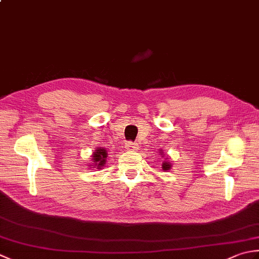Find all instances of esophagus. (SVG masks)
Returning <instances> with one entry per match:
<instances>
[{
    "label": "esophagus",
    "mask_w": 259,
    "mask_h": 259,
    "mask_svg": "<svg viewBox=\"0 0 259 259\" xmlns=\"http://www.w3.org/2000/svg\"><path fill=\"white\" fill-rule=\"evenodd\" d=\"M126 149L130 151H134L137 149V145L134 144V142H128V144H126Z\"/></svg>",
    "instance_id": "1"
}]
</instances>
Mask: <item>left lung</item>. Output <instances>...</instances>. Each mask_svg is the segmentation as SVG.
<instances>
[{"instance_id": "1", "label": "left lung", "mask_w": 259, "mask_h": 259, "mask_svg": "<svg viewBox=\"0 0 259 259\" xmlns=\"http://www.w3.org/2000/svg\"><path fill=\"white\" fill-rule=\"evenodd\" d=\"M160 155H162V157H164V155H163V152H162V151H161ZM167 159H168V158H166V160H167ZM161 168H162L163 171H168V170L171 169V163H170L169 161H163V162H162V164H161Z\"/></svg>"}]
</instances>
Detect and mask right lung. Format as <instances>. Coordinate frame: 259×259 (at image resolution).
<instances>
[{
  "label": "right lung",
  "mask_w": 259,
  "mask_h": 259,
  "mask_svg": "<svg viewBox=\"0 0 259 259\" xmlns=\"http://www.w3.org/2000/svg\"><path fill=\"white\" fill-rule=\"evenodd\" d=\"M92 159H91V164H89V168L93 169H102L103 166H106L107 162V157H108V151L106 148L102 147H97L96 150L92 152Z\"/></svg>",
  "instance_id": "obj_1"
}]
</instances>
